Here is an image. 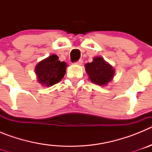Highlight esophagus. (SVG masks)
<instances>
[{"instance_id": "34e87169", "label": "esophagus", "mask_w": 152, "mask_h": 152, "mask_svg": "<svg viewBox=\"0 0 152 152\" xmlns=\"http://www.w3.org/2000/svg\"><path fill=\"white\" fill-rule=\"evenodd\" d=\"M82 63H83V61L81 59H80L79 61H77V62L75 63V64H77V65H81V64H82Z\"/></svg>"}]
</instances>
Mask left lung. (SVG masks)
<instances>
[{"mask_svg":"<svg viewBox=\"0 0 152 152\" xmlns=\"http://www.w3.org/2000/svg\"><path fill=\"white\" fill-rule=\"evenodd\" d=\"M85 71L91 82L101 87L111 82L115 75L113 67L100 56L94 57L92 62L87 63Z\"/></svg>","mask_w":152,"mask_h":152,"instance_id":"1","label":"left lung"}]
</instances>
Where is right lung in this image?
I'll return each mask as SVG.
<instances>
[{
  "label": "right lung",
  "instance_id": "1",
  "mask_svg": "<svg viewBox=\"0 0 152 152\" xmlns=\"http://www.w3.org/2000/svg\"><path fill=\"white\" fill-rule=\"evenodd\" d=\"M68 67L64 61L58 60L56 55H51L36 65L35 73L38 82L43 87H51L64 77Z\"/></svg>",
  "mask_w": 152,
  "mask_h": 152
}]
</instances>
